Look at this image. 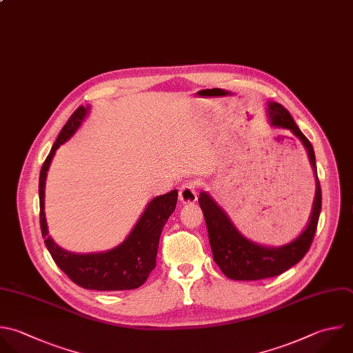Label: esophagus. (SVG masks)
Instances as JSON below:
<instances>
[{
  "mask_svg": "<svg viewBox=\"0 0 353 353\" xmlns=\"http://www.w3.org/2000/svg\"><path fill=\"white\" fill-rule=\"evenodd\" d=\"M179 200L183 204H190L197 200V192H196V183L194 182H186L181 189H179Z\"/></svg>",
  "mask_w": 353,
  "mask_h": 353,
  "instance_id": "esophagus-1",
  "label": "esophagus"
}]
</instances>
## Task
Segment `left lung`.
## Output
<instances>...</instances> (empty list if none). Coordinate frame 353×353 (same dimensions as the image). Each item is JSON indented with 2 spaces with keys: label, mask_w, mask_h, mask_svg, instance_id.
<instances>
[{
  "label": "left lung",
  "mask_w": 353,
  "mask_h": 353,
  "mask_svg": "<svg viewBox=\"0 0 353 353\" xmlns=\"http://www.w3.org/2000/svg\"><path fill=\"white\" fill-rule=\"evenodd\" d=\"M266 113L272 127L291 131L303 145L314 175V199L305 229L290 243L273 247L255 243L243 236L211 194L203 190L199 197V204L205 218L212 256L222 273L232 280L250 281L273 277L298 263L312 244L321 210V189L312 143L301 132L287 109L280 103L273 101L266 102Z\"/></svg>",
  "instance_id": "1"
}]
</instances>
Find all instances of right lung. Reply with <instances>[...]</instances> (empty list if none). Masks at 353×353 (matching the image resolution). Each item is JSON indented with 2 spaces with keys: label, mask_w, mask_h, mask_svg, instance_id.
<instances>
[{
  "label": "right lung",
  "mask_w": 353,
  "mask_h": 353,
  "mask_svg": "<svg viewBox=\"0 0 353 353\" xmlns=\"http://www.w3.org/2000/svg\"><path fill=\"white\" fill-rule=\"evenodd\" d=\"M91 106H80L62 128L40 172V225L44 243L55 263L77 285L98 291H121L141 287L156 266L159 241L165 222L174 212L178 190L153 197L125 240L112 250L92 254H76L58 245L50 236L44 211L46 179L57 150L81 127Z\"/></svg>",
  "instance_id": "right-lung-1"
}]
</instances>
